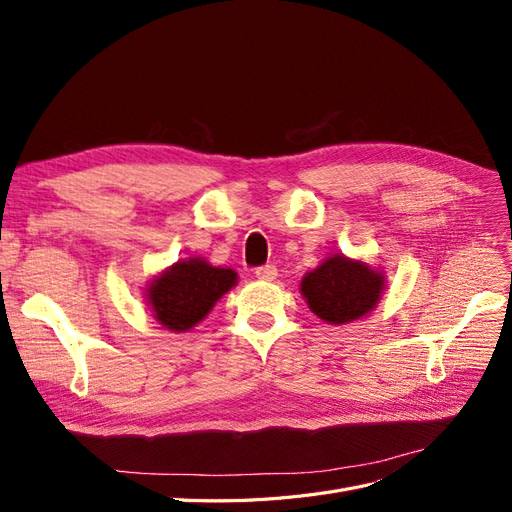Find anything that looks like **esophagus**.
<instances>
[{
  "instance_id": "34e87169",
  "label": "esophagus",
  "mask_w": 512,
  "mask_h": 512,
  "mask_svg": "<svg viewBox=\"0 0 512 512\" xmlns=\"http://www.w3.org/2000/svg\"><path fill=\"white\" fill-rule=\"evenodd\" d=\"M254 273H256L258 280H262V282H271V280H275L277 269H275V265H262V267H258Z\"/></svg>"
}]
</instances>
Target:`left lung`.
I'll list each match as a JSON object with an SVG mask.
<instances>
[{"mask_svg":"<svg viewBox=\"0 0 512 512\" xmlns=\"http://www.w3.org/2000/svg\"><path fill=\"white\" fill-rule=\"evenodd\" d=\"M382 288V273L339 254L324 260L301 282L309 309L331 324H346L371 312L382 297Z\"/></svg>","mask_w":512,"mask_h":512,"instance_id":"1","label":"left lung"}]
</instances>
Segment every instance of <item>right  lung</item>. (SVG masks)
<instances>
[{"instance_id": "add662e5", "label": "right lung", "mask_w": 512, "mask_h": 512, "mask_svg": "<svg viewBox=\"0 0 512 512\" xmlns=\"http://www.w3.org/2000/svg\"><path fill=\"white\" fill-rule=\"evenodd\" d=\"M237 282L232 269L211 267L205 260H181L149 288V305L170 331H188L203 320L224 292Z\"/></svg>"}]
</instances>
